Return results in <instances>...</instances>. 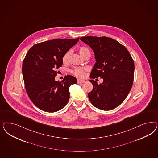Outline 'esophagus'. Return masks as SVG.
Returning <instances> with one entry per match:
<instances>
[{
	"label": "esophagus",
	"instance_id": "esophagus-1",
	"mask_svg": "<svg viewBox=\"0 0 158 158\" xmlns=\"http://www.w3.org/2000/svg\"><path fill=\"white\" fill-rule=\"evenodd\" d=\"M85 82V80H80V79H78V80H77V82H78V84L82 83V82Z\"/></svg>",
	"mask_w": 158,
	"mask_h": 158
}]
</instances>
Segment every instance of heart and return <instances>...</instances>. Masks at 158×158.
Instances as JSON below:
<instances>
[{
	"mask_svg": "<svg viewBox=\"0 0 158 158\" xmlns=\"http://www.w3.org/2000/svg\"><path fill=\"white\" fill-rule=\"evenodd\" d=\"M78 52L80 55L82 57H85V56H89L91 55V52L89 50V49L85 47L82 46L78 49ZM71 55V51H68L66 52L64 55L62 57V62L64 64H66L69 61V58ZM87 68H81V67H74L72 70H71V73L75 76L77 77L78 78H83L85 76V71H87Z\"/></svg>",
	"mask_w": 158,
	"mask_h": 158,
	"instance_id": "b5f03b06",
	"label": "heart"
}]
</instances>
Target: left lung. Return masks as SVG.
I'll list each match as a JSON object with an SVG mask.
<instances>
[{"instance_id": "1", "label": "left lung", "mask_w": 158, "mask_h": 158, "mask_svg": "<svg viewBox=\"0 0 158 158\" xmlns=\"http://www.w3.org/2000/svg\"><path fill=\"white\" fill-rule=\"evenodd\" d=\"M80 40L94 52L96 63L90 78L101 77L98 84L91 80L93 89L88 93L92 104L99 109L110 110L118 106L127 97L132 88L134 63L126 48L106 36H84Z\"/></svg>"}]
</instances>
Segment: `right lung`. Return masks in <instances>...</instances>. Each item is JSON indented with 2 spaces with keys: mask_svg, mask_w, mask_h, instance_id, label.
Segmentation results:
<instances>
[{
  "mask_svg": "<svg viewBox=\"0 0 158 158\" xmlns=\"http://www.w3.org/2000/svg\"><path fill=\"white\" fill-rule=\"evenodd\" d=\"M76 39L53 40L32 46L24 59L22 72L26 92L36 107L47 112L60 110L70 98L69 87L76 84L70 75L59 81L55 80L62 66V57L75 45Z\"/></svg>",
  "mask_w": 158,
  "mask_h": 158,
  "instance_id": "obj_1",
  "label": "right lung"
}]
</instances>
